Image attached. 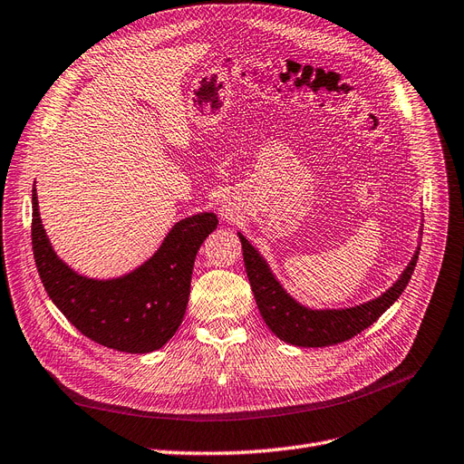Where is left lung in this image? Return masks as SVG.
I'll return each mask as SVG.
<instances>
[{"label": "left lung", "instance_id": "1", "mask_svg": "<svg viewBox=\"0 0 464 464\" xmlns=\"http://www.w3.org/2000/svg\"><path fill=\"white\" fill-rule=\"evenodd\" d=\"M237 236L244 249L249 284L265 324L277 339L306 348L344 343L375 324L410 284L420 249L417 247L410 265L405 266L398 280L377 299L348 308H310L293 299L287 289L277 282L265 256L249 244L242 232H237Z\"/></svg>", "mask_w": 464, "mask_h": 464}]
</instances>
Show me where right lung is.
I'll list each match as a JSON object with an SVG mask.
<instances>
[{
	"label": "right lung",
	"instance_id": "right-lung-1",
	"mask_svg": "<svg viewBox=\"0 0 464 464\" xmlns=\"http://www.w3.org/2000/svg\"><path fill=\"white\" fill-rule=\"evenodd\" d=\"M217 225L215 213L182 218L139 268L97 280L72 270L54 253L35 184L32 188V249L51 301L85 337L129 354H148L175 335L187 312L198 249Z\"/></svg>",
	"mask_w": 464,
	"mask_h": 464
}]
</instances>
